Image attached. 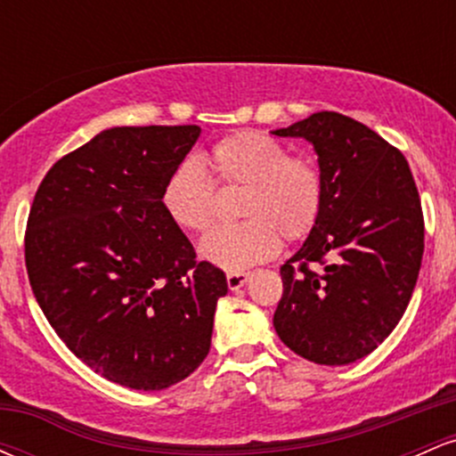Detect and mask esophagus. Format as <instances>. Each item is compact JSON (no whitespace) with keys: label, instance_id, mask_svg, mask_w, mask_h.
I'll use <instances>...</instances> for the list:
<instances>
[{"label":"esophagus","instance_id":"34e87169","mask_svg":"<svg viewBox=\"0 0 456 456\" xmlns=\"http://www.w3.org/2000/svg\"><path fill=\"white\" fill-rule=\"evenodd\" d=\"M246 281H248V272H229L227 274V285L232 291H238L240 287H244Z\"/></svg>","mask_w":456,"mask_h":456}]
</instances>
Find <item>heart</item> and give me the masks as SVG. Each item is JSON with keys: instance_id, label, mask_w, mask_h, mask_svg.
Masks as SVG:
<instances>
[{"instance_id": "obj_1", "label": "heart", "mask_w": 456, "mask_h": 456, "mask_svg": "<svg viewBox=\"0 0 456 456\" xmlns=\"http://www.w3.org/2000/svg\"><path fill=\"white\" fill-rule=\"evenodd\" d=\"M208 165L221 184L244 186L240 216L246 221L212 232L201 255L224 270H244L274 257L281 235L287 242L306 238L323 206V177L315 160L291 154L289 145L259 133L240 130L212 145ZM160 203L177 227L203 233L216 221L214 184L197 159L177 162L167 175Z\"/></svg>"}]
</instances>
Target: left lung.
Instances as JSON below:
<instances>
[{"instance_id":"obj_1","label":"left lung","mask_w":456,"mask_h":456,"mask_svg":"<svg viewBox=\"0 0 456 456\" xmlns=\"http://www.w3.org/2000/svg\"><path fill=\"white\" fill-rule=\"evenodd\" d=\"M272 134L306 139L323 177L319 221L281 268L276 334L315 364L355 362L384 343L416 287L425 250L416 182L399 150L347 115L313 113Z\"/></svg>"}]
</instances>
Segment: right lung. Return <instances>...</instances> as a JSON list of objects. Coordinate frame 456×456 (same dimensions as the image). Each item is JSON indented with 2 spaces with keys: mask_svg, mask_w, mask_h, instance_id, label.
Listing matches in <instances>:
<instances>
[{
  "mask_svg": "<svg viewBox=\"0 0 456 456\" xmlns=\"http://www.w3.org/2000/svg\"><path fill=\"white\" fill-rule=\"evenodd\" d=\"M199 126H115L49 169L31 203L25 265L66 347L134 390L177 384L210 352L224 272L197 261L160 191Z\"/></svg>",
  "mask_w": 456,
  "mask_h": 456,
  "instance_id": "add662e5",
  "label": "right lung"
}]
</instances>
